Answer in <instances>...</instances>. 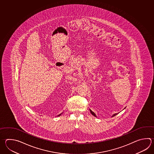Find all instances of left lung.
<instances>
[{"mask_svg":"<svg viewBox=\"0 0 154 154\" xmlns=\"http://www.w3.org/2000/svg\"><path fill=\"white\" fill-rule=\"evenodd\" d=\"M90 111H91V114H92V115H93V116H95V117H97V116H96V115H95V113H94V112H93V111H91V110H90ZM117 114V113H115V114H114L113 116H112V117H113V116H116Z\"/></svg>","mask_w":154,"mask_h":154,"instance_id":"left-lung-1","label":"left lung"}]
</instances>
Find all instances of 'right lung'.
I'll return each instance as SVG.
<instances>
[{"mask_svg":"<svg viewBox=\"0 0 154 154\" xmlns=\"http://www.w3.org/2000/svg\"><path fill=\"white\" fill-rule=\"evenodd\" d=\"M60 115H61V114H60V115H58V116H60Z\"/></svg>","mask_w":154,"mask_h":154,"instance_id":"right-lung-1","label":"right lung"}]
</instances>
